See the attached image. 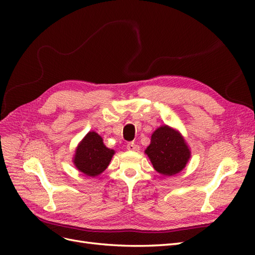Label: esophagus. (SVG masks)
I'll return each instance as SVG.
<instances>
[{"label": "esophagus", "mask_w": 255, "mask_h": 255, "mask_svg": "<svg viewBox=\"0 0 255 255\" xmlns=\"http://www.w3.org/2000/svg\"><path fill=\"white\" fill-rule=\"evenodd\" d=\"M127 149L129 151H137L138 149H139V145L136 144L135 142H128L127 144Z\"/></svg>", "instance_id": "1"}]
</instances>
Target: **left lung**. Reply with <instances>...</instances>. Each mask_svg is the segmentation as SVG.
I'll list each match as a JSON object with an SVG mask.
<instances>
[{"label":"left lung","mask_w":255,"mask_h":255,"mask_svg":"<svg viewBox=\"0 0 255 255\" xmlns=\"http://www.w3.org/2000/svg\"><path fill=\"white\" fill-rule=\"evenodd\" d=\"M145 153L155 170L164 175H173L186 166L190 152L182 136L167 126L158 128L151 137Z\"/></svg>","instance_id":"8db88e82"}]
</instances>
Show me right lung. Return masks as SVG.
<instances>
[{"label":"right lung","instance_id":"obj_1","mask_svg":"<svg viewBox=\"0 0 255 255\" xmlns=\"http://www.w3.org/2000/svg\"><path fill=\"white\" fill-rule=\"evenodd\" d=\"M114 153V150L104 145L101 136L96 132H89L75 151L74 165L84 174L96 176L110 165Z\"/></svg>","mask_w":255,"mask_h":255}]
</instances>
